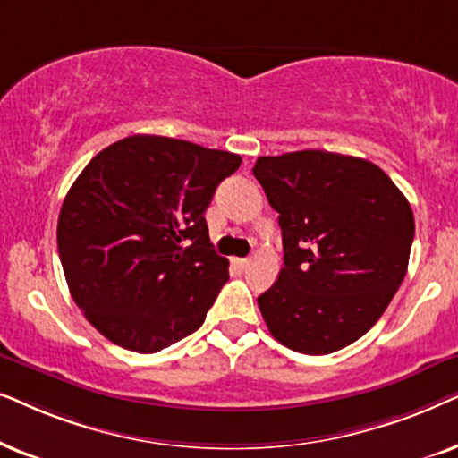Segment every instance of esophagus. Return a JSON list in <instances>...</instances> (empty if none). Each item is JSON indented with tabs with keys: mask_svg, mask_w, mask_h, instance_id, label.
<instances>
[{
	"mask_svg": "<svg viewBox=\"0 0 458 458\" xmlns=\"http://www.w3.org/2000/svg\"><path fill=\"white\" fill-rule=\"evenodd\" d=\"M249 264H251V259L249 258H233V266L239 267V270H245Z\"/></svg>",
	"mask_w": 458,
	"mask_h": 458,
	"instance_id": "34e87169",
	"label": "esophagus"
}]
</instances>
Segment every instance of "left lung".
<instances>
[{"instance_id": "8db88e82", "label": "left lung", "mask_w": 458, "mask_h": 458, "mask_svg": "<svg viewBox=\"0 0 458 458\" xmlns=\"http://www.w3.org/2000/svg\"><path fill=\"white\" fill-rule=\"evenodd\" d=\"M253 175L283 230L284 266L258 297L272 337L310 356L360 339L406 276L411 203L375 163L337 152L259 157Z\"/></svg>"}]
</instances>
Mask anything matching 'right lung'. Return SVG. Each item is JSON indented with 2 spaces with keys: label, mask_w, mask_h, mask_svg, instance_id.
I'll list each match as a JSON object with an SVG mask.
<instances>
[{
  "label": "right lung",
  "mask_w": 458,
  "mask_h": 458,
  "mask_svg": "<svg viewBox=\"0 0 458 458\" xmlns=\"http://www.w3.org/2000/svg\"><path fill=\"white\" fill-rule=\"evenodd\" d=\"M234 152L165 136H130L79 174L58 216L71 297L108 341L138 353L169 347L205 322L228 280L205 211Z\"/></svg>",
  "instance_id": "add662e5"
}]
</instances>
